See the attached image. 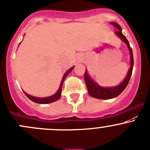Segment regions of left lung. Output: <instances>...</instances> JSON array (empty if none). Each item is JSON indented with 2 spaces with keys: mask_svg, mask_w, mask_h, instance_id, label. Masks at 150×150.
Returning <instances> with one entry per match:
<instances>
[{
  "mask_svg": "<svg viewBox=\"0 0 150 150\" xmlns=\"http://www.w3.org/2000/svg\"><path fill=\"white\" fill-rule=\"evenodd\" d=\"M112 25H114V27L117 28V30L115 31V34L118 36L119 38L126 44V45L128 47V50L130 51V67L129 69L128 72H127V75L125 78V79L120 83L119 85L116 86H111V87H103L100 86L99 84H97L94 80L91 79L90 75H88V71L86 69L85 73H84V78H85V82L86 84L87 89H88V92L90 96L94 97L97 99H101V100H108V99L114 98L117 97V96L120 95L122 92L125 90L126 86L128 84L129 81L130 79V77L132 75V71H133V50L130 47L129 42L127 41V38L123 35L122 32V28L120 27V25L117 23H114L111 22L110 23Z\"/></svg>",
  "mask_w": 150,
  "mask_h": 150,
  "instance_id": "1",
  "label": "left lung"
}]
</instances>
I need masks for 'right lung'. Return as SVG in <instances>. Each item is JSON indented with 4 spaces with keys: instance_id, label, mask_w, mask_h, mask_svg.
<instances>
[{
    "instance_id": "1",
    "label": "right lung",
    "mask_w": 150,
    "mask_h": 150,
    "mask_svg": "<svg viewBox=\"0 0 150 150\" xmlns=\"http://www.w3.org/2000/svg\"><path fill=\"white\" fill-rule=\"evenodd\" d=\"M73 68H74V67H71L70 69H69V70L67 71L66 73L64 75L62 81H61L60 86H59V90H58V91H56L54 94H53V95L49 96V97H33V96H31V95H30V94H27V93L25 92L24 91H23V92L25 93V95L27 96V97H28V98L30 99L31 101L34 102V103H39V104H48V103H53V102L56 101V100H58L59 98H60L61 94H62V85H63L64 81V79L66 78V77L68 75V74L70 73V72H72V70L73 69Z\"/></svg>"
}]
</instances>
